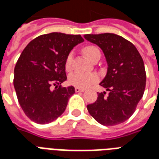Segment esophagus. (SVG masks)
Returning a JSON list of instances; mask_svg holds the SVG:
<instances>
[{
  "instance_id": "obj_1",
  "label": "esophagus",
  "mask_w": 159,
  "mask_h": 159,
  "mask_svg": "<svg viewBox=\"0 0 159 159\" xmlns=\"http://www.w3.org/2000/svg\"><path fill=\"white\" fill-rule=\"evenodd\" d=\"M75 91H76V93H78V92H84V89H80V88H75Z\"/></svg>"
}]
</instances>
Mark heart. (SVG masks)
<instances>
[{
  "instance_id": "b5f03b06",
  "label": "heart",
  "mask_w": 159,
  "mask_h": 159,
  "mask_svg": "<svg viewBox=\"0 0 159 159\" xmlns=\"http://www.w3.org/2000/svg\"><path fill=\"white\" fill-rule=\"evenodd\" d=\"M83 52L84 55L92 61L96 54L100 53V50L94 46H87L83 48ZM72 59L73 52H70L66 59V67L67 70L70 69ZM98 80H99V76L94 73H82L76 71V72L70 73L68 76V82L70 84L80 89H86L91 84L98 82Z\"/></svg>"
}]
</instances>
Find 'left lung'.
Returning <instances> with one entry per match:
<instances>
[{"mask_svg": "<svg viewBox=\"0 0 159 159\" xmlns=\"http://www.w3.org/2000/svg\"><path fill=\"white\" fill-rule=\"evenodd\" d=\"M84 38L103 51L107 72L100 86L109 91L98 94L97 100L87 106L92 117L105 126L125 122L135 111L146 88L143 59L133 43L113 33L88 34Z\"/></svg>", "mask_w": 159, "mask_h": 159, "instance_id": "left-lung-1", "label": "left lung"}]
</instances>
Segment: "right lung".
<instances>
[{
  "instance_id": "add662e5",
  "label": "right lung",
  "mask_w": 159,
  "mask_h": 159,
  "mask_svg": "<svg viewBox=\"0 0 159 159\" xmlns=\"http://www.w3.org/2000/svg\"><path fill=\"white\" fill-rule=\"evenodd\" d=\"M83 42L80 35L52 32L37 36L23 50L14 68L13 85L20 107L31 121L46 124L64 113L75 93L73 86H60L67 79L66 57Z\"/></svg>"
}]
</instances>
